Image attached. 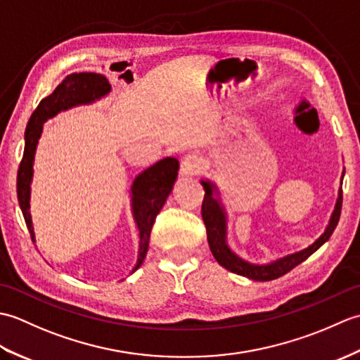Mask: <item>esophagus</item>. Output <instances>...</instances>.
I'll return each mask as SVG.
<instances>
[{
  "mask_svg": "<svg viewBox=\"0 0 360 360\" xmlns=\"http://www.w3.org/2000/svg\"><path fill=\"white\" fill-rule=\"evenodd\" d=\"M202 170H204V162L198 155H187L181 160V173L184 176L200 174Z\"/></svg>",
  "mask_w": 360,
  "mask_h": 360,
  "instance_id": "esophagus-1",
  "label": "esophagus"
}]
</instances>
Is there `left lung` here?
Returning a JSON list of instances; mask_svg holds the SVG:
<instances>
[{"instance_id":"8db88e82","label":"left lung","mask_w":360,"mask_h":360,"mask_svg":"<svg viewBox=\"0 0 360 360\" xmlns=\"http://www.w3.org/2000/svg\"><path fill=\"white\" fill-rule=\"evenodd\" d=\"M202 187L205 190L204 200H202V207H201V215L202 221L205 224V231H207V240H209V246L213 257H215L217 262L229 269L231 272H235L238 275H244V277H249L252 280L257 281H269L281 277V275L288 274L289 271H292L295 266L303 263L304 259L311 257L314 252L322 246L323 243L330 240V236L333 235L334 229L338 227L339 218H340V212H342V190L339 193V200L338 204H335V210L333 213V218L330 221V226L326 227L325 233L320 236V238L309 246L308 249H304L302 252H297V254L288 255L281 259H277L272 264L267 266H255L250 264L244 259L236 257L233 252L229 249L226 244V221H224V213L221 210L219 204L217 202L215 198L212 196V184L210 182L202 181Z\"/></svg>"}]
</instances>
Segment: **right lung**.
I'll return each mask as SVG.
<instances>
[{"mask_svg": "<svg viewBox=\"0 0 360 360\" xmlns=\"http://www.w3.org/2000/svg\"><path fill=\"white\" fill-rule=\"evenodd\" d=\"M108 91L110 83L103 75L96 72H74L65 77L51 96L44 97L30 116L25 133V153H22L17 174V195L32 241L35 236L29 213L30 178H32L34 155L38 137H40L43 129V122L56 116L58 111L71 108L74 105L93 102L94 98L105 96ZM178 170L179 160L176 158H165L147 168L134 181L131 188L133 210L137 227L141 231L139 259H137L134 271L141 267L145 255H147L153 224H155L158 213L162 209L168 195L172 193Z\"/></svg>", "mask_w": 360, "mask_h": 360, "instance_id": "add662e5", "label": "right lung"}]
</instances>
